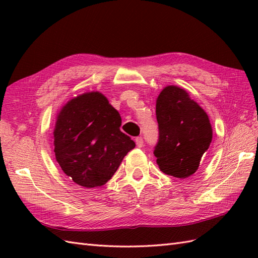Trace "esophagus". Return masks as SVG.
<instances>
[{
    "instance_id": "1",
    "label": "esophagus",
    "mask_w": 258,
    "mask_h": 258,
    "mask_svg": "<svg viewBox=\"0 0 258 258\" xmlns=\"http://www.w3.org/2000/svg\"><path fill=\"white\" fill-rule=\"evenodd\" d=\"M135 143H136V145H138V147H143L144 141H143V139H142V138H136L135 139Z\"/></svg>"
}]
</instances>
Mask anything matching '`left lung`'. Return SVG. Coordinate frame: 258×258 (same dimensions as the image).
I'll list each match as a JSON object with an SVG mask.
<instances>
[{
	"instance_id": "1",
	"label": "left lung",
	"mask_w": 258,
	"mask_h": 258,
	"mask_svg": "<svg viewBox=\"0 0 258 258\" xmlns=\"http://www.w3.org/2000/svg\"><path fill=\"white\" fill-rule=\"evenodd\" d=\"M160 130L154 155L163 173L187 178L200 166L213 139L208 115L178 86L164 87L156 100Z\"/></svg>"
}]
</instances>
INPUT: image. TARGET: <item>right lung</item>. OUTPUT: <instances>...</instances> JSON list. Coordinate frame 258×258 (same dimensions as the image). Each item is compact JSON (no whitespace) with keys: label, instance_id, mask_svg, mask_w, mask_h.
Returning a JSON list of instances; mask_svg holds the SVG:
<instances>
[{"label":"right lung","instance_id":"add662e5","mask_svg":"<svg viewBox=\"0 0 258 258\" xmlns=\"http://www.w3.org/2000/svg\"><path fill=\"white\" fill-rule=\"evenodd\" d=\"M119 113L100 92L70 100L56 116L54 153L62 171L86 188L106 184L135 147L120 132Z\"/></svg>","mask_w":258,"mask_h":258}]
</instances>
